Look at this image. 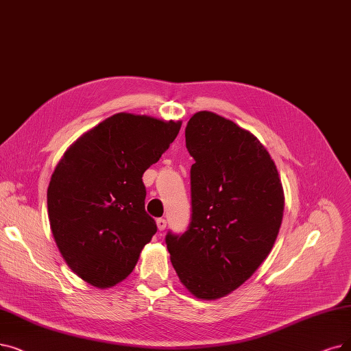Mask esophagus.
I'll use <instances>...</instances> for the list:
<instances>
[{
	"instance_id": "1",
	"label": "esophagus",
	"mask_w": 351,
	"mask_h": 351,
	"mask_svg": "<svg viewBox=\"0 0 351 351\" xmlns=\"http://www.w3.org/2000/svg\"><path fill=\"white\" fill-rule=\"evenodd\" d=\"M157 228H158V230H164L167 228V220L164 217L157 219Z\"/></svg>"
}]
</instances>
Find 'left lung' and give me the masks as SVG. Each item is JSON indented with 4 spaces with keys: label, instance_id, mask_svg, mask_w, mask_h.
I'll use <instances>...</instances> for the list:
<instances>
[{
    "label": "left lung",
    "instance_id": "8db88e82",
    "mask_svg": "<svg viewBox=\"0 0 351 351\" xmlns=\"http://www.w3.org/2000/svg\"><path fill=\"white\" fill-rule=\"evenodd\" d=\"M191 219L168 232L167 249L180 281L202 300L228 295L269 255L284 216L276 165L259 139L213 112L186 127Z\"/></svg>",
    "mask_w": 351,
    "mask_h": 351
}]
</instances>
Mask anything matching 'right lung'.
I'll use <instances>...</instances> for the list:
<instances>
[{"label": "right lung", "mask_w": 351, "mask_h": 351, "mask_svg": "<svg viewBox=\"0 0 351 351\" xmlns=\"http://www.w3.org/2000/svg\"><path fill=\"white\" fill-rule=\"evenodd\" d=\"M181 122L117 114L82 135L47 189L51 233L69 268L97 288L135 268L157 233L145 212L143 174L174 141Z\"/></svg>", "instance_id": "right-lung-1"}]
</instances>
